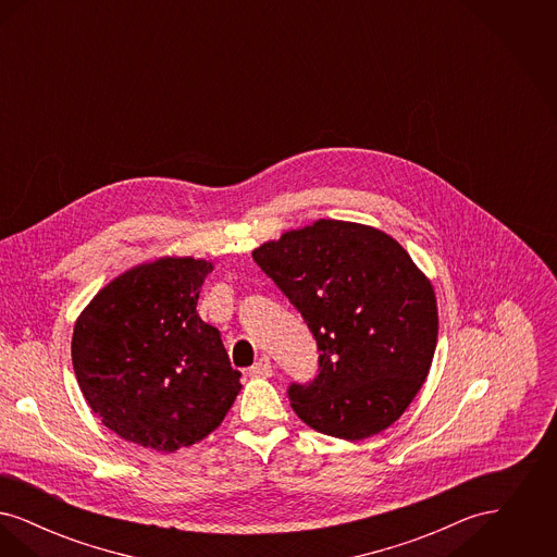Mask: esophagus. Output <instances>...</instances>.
I'll use <instances>...</instances> for the list:
<instances>
[{
	"instance_id": "1",
	"label": "esophagus",
	"mask_w": 557,
	"mask_h": 557,
	"mask_svg": "<svg viewBox=\"0 0 557 557\" xmlns=\"http://www.w3.org/2000/svg\"><path fill=\"white\" fill-rule=\"evenodd\" d=\"M250 375H259V377H271L273 375V363L269 357H261L252 368H250Z\"/></svg>"
}]
</instances>
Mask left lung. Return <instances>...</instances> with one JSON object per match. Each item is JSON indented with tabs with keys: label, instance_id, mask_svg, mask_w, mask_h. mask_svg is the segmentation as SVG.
<instances>
[{
	"label": "left lung",
	"instance_id": "8db88e82",
	"mask_svg": "<svg viewBox=\"0 0 557 557\" xmlns=\"http://www.w3.org/2000/svg\"><path fill=\"white\" fill-rule=\"evenodd\" d=\"M309 325L319 373L288 386L313 430L363 441L395 424L425 382L438 336L430 280L388 234L319 219L252 252Z\"/></svg>",
	"mask_w": 557,
	"mask_h": 557
}]
</instances>
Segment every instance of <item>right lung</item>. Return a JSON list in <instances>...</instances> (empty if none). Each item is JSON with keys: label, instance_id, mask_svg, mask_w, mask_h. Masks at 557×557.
<instances>
[{"label": "right lung", "instance_id": "add662e5", "mask_svg": "<svg viewBox=\"0 0 557 557\" xmlns=\"http://www.w3.org/2000/svg\"><path fill=\"white\" fill-rule=\"evenodd\" d=\"M209 261L133 267L94 296L73 332L81 393L121 438L173 453L211 434L238 397L216 327L198 318Z\"/></svg>", "mask_w": 557, "mask_h": 557}]
</instances>
